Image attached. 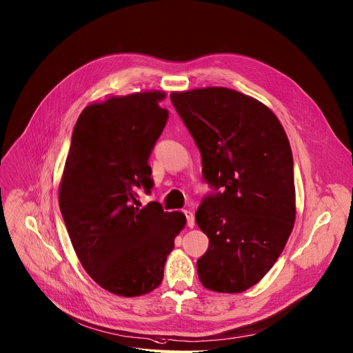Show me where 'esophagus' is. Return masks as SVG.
Segmentation results:
<instances>
[{
  "label": "esophagus",
  "mask_w": 353,
  "mask_h": 353,
  "mask_svg": "<svg viewBox=\"0 0 353 353\" xmlns=\"http://www.w3.org/2000/svg\"><path fill=\"white\" fill-rule=\"evenodd\" d=\"M183 214L186 216V225H188L190 228H194L195 226V215H194V212L186 210V211H183Z\"/></svg>",
  "instance_id": "1"
}]
</instances>
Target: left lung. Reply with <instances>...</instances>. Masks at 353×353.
Wrapping results in <instances>:
<instances>
[{"label":"left lung","mask_w":353,"mask_h":353,"mask_svg":"<svg viewBox=\"0 0 353 353\" xmlns=\"http://www.w3.org/2000/svg\"><path fill=\"white\" fill-rule=\"evenodd\" d=\"M171 101L215 188L195 214L210 238L196 262L206 289L241 294L274 266L296 218L294 159L276 115L261 101L225 87L172 92Z\"/></svg>","instance_id":"1"}]
</instances>
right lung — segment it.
<instances>
[{
  "mask_svg": "<svg viewBox=\"0 0 353 353\" xmlns=\"http://www.w3.org/2000/svg\"><path fill=\"white\" fill-rule=\"evenodd\" d=\"M163 91L92 102L77 119L59 182V210L87 274L118 296L152 292L185 228L182 212L158 202L139 208L135 190L152 188L148 158L168 111Z\"/></svg>",
  "mask_w": 353,
  "mask_h": 353,
  "instance_id": "right-lung-1",
  "label": "right lung"
}]
</instances>
